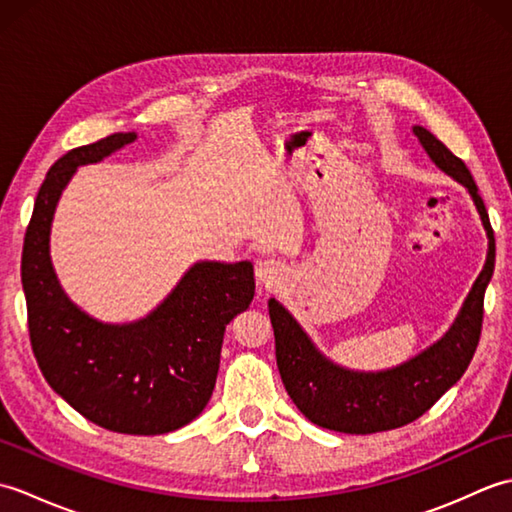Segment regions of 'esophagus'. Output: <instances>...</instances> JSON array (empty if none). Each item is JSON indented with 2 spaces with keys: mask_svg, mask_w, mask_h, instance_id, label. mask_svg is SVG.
<instances>
[{
  "mask_svg": "<svg viewBox=\"0 0 512 512\" xmlns=\"http://www.w3.org/2000/svg\"><path fill=\"white\" fill-rule=\"evenodd\" d=\"M255 275H257L259 286L273 288V286H279L281 281L286 279V268H284V264L275 262V259H259Z\"/></svg>",
  "mask_w": 512,
  "mask_h": 512,
  "instance_id": "obj_1",
  "label": "esophagus"
}]
</instances>
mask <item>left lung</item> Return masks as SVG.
Returning a JSON list of instances; mask_svg holds the SVG:
<instances>
[{"mask_svg": "<svg viewBox=\"0 0 512 512\" xmlns=\"http://www.w3.org/2000/svg\"><path fill=\"white\" fill-rule=\"evenodd\" d=\"M413 134L436 167L466 187L473 198L488 237L486 264L449 332L407 363L383 372H354L332 363L275 297L268 301L277 367L284 387L303 416L323 429L365 436L405 427L458 383L480 343L484 292L495 270V235L486 206L477 193L471 171L458 156H453L429 129L416 125Z\"/></svg>", "mask_w": 512, "mask_h": 512, "instance_id": "1", "label": "left lung"}]
</instances>
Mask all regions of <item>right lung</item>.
I'll return each instance as SVG.
<instances>
[{
  "mask_svg": "<svg viewBox=\"0 0 512 512\" xmlns=\"http://www.w3.org/2000/svg\"><path fill=\"white\" fill-rule=\"evenodd\" d=\"M112 134L68 151L50 167L21 253L32 352L43 378L103 429L158 436L198 418L209 402L226 325L255 297L250 262H198L145 319L103 323L65 295L50 262L54 209L76 167L134 143Z\"/></svg>",
  "mask_w": 512,
  "mask_h": 512,
  "instance_id": "obj_1",
  "label": "right lung"
}]
</instances>
